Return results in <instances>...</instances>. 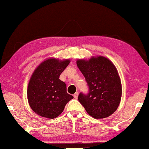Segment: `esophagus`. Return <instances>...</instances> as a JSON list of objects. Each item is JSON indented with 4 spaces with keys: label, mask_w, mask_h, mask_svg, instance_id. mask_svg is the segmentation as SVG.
I'll return each instance as SVG.
<instances>
[{
    "label": "esophagus",
    "mask_w": 149,
    "mask_h": 149,
    "mask_svg": "<svg viewBox=\"0 0 149 149\" xmlns=\"http://www.w3.org/2000/svg\"><path fill=\"white\" fill-rule=\"evenodd\" d=\"M78 96H79V92H77L76 93H75L74 94V97L75 99H77V97H78Z\"/></svg>",
    "instance_id": "34e87169"
}]
</instances>
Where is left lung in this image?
Listing matches in <instances>:
<instances>
[{
  "label": "left lung",
  "mask_w": 149,
  "mask_h": 149,
  "mask_svg": "<svg viewBox=\"0 0 149 149\" xmlns=\"http://www.w3.org/2000/svg\"><path fill=\"white\" fill-rule=\"evenodd\" d=\"M77 65L89 87L87 95L80 93L79 102L92 118L110 116L118 109L122 94L121 79L115 65L103 56L78 59Z\"/></svg>",
  "instance_id": "left-lung-1"
}]
</instances>
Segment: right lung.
Here are the masks:
<instances>
[{
	"label": "right lung",
	"mask_w": 149,
	"mask_h": 149,
	"mask_svg": "<svg viewBox=\"0 0 149 149\" xmlns=\"http://www.w3.org/2000/svg\"><path fill=\"white\" fill-rule=\"evenodd\" d=\"M70 59L49 58L34 70L29 81L27 96L31 109L43 118L54 119L62 113L66 104L73 98L59 77Z\"/></svg>",
	"instance_id": "right-lung-1"
}]
</instances>
